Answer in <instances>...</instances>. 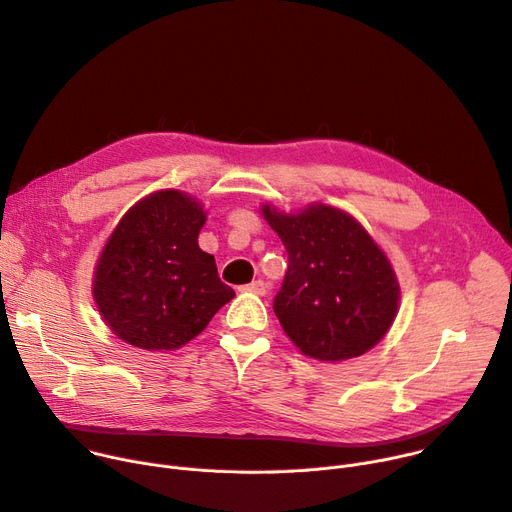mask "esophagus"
Returning <instances> with one entry per match:
<instances>
[{
	"instance_id": "obj_1",
	"label": "esophagus",
	"mask_w": 512,
	"mask_h": 512,
	"mask_svg": "<svg viewBox=\"0 0 512 512\" xmlns=\"http://www.w3.org/2000/svg\"><path fill=\"white\" fill-rule=\"evenodd\" d=\"M244 291H250V293H254V295H264L266 293V283L264 281H252L250 285H246V287H242Z\"/></svg>"
}]
</instances>
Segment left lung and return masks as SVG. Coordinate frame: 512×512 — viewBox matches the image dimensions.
<instances>
[{
    "label": "left lung",
    "instance_id": "left-lung-1",
    "mask_svg": "<svg viewBox=\"0 0 512 512\" xmlns=\"http://www.w3.org/2000/svg\"><path fill=\"white\" fill-rule=\"evenodd\" d=\"M260 211L289 254L272 309L301 355L338 363L379 344L398 316L400 283L371 233L324 203L299 213L266 203Z\"/></svg>",
    "mask_w": 512,
    "mask_h": 512
}]
</instances>
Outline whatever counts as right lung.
I'll list each match as a JSON object with an SVG mask.
<instances>
[{
	"label": "right lung",
	"mask_w": 512,
	"mask_h": 512,
	"mask_svg": "<svg viewBox=\"0 0 512 512\" xmlns=\"http://www.w3.org/2000/svg\"><path fill=\"white\" fill-rule=\"evenodd\" d=\"M205 221L194 196L166 188L143 196L116 223L92 281L112 334L143 350H176L235 297L215 258L199 248Z\"/></svg>",
	"instance_id": "add662e5"
}]
</instances>
